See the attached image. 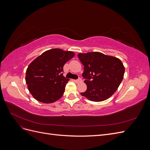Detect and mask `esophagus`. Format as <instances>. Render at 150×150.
Returning a JSON list of instances; mask_svg holds the SVG:
<instances>
[{
	"label": "esophagus",
	"instance_id": "1",
	"mask_svg": "<svg viewBox=\"0 0 150 150\" xmlns=\"http://www.w3.org/2000/svg\"><path fill=\"white\" fill-rule=\"evenodd\" d=\"M82 79H81V78H79V79H76V80H75V82L76 83H81L82 82Z\"/></svg>",
	"mask_w": 150,
	"mask_h": 150
}]
</instances>
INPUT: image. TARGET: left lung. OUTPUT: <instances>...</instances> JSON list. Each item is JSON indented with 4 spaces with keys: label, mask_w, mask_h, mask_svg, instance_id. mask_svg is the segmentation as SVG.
<instances>
[{
    "label": "left lung",
    "mask_w": 150,
    "mask_h": 150,
    "mask_svg": "<svg viewBox=\"0 0 150 150\" xmlns=\"http://www.w3.org/2000/svg\"><path fill=\"white\" fill-rule=\"evenodd\" d=\"M84 67L83 78L87 80L83 96L100 102L110 98L118 88L125 74V67L120 59L99 52L79 53L78 55Z\"/></svg>",
    "instance_id": "8db88e82"
}]
</instances>
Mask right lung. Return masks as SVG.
Here are the masks:
<instances>
[{
  "instance_id": "obj_1",
  "label": "right lung",
  "mask_w": 150,
  "mask_h": 150,
  "mask_svg": "<svg viewBox=\"0 0 150 150\" xmlns=\"http://www.w3.org/2000/svg\"><path fill=\"white\" fill-rule=\"evenodd\" d=\"M74 56L72 51L55 48L44 52L30 63L26 71L25 82L34 99L49 104L62 96L69 80L62 74L63 67Z\"/></svg>"
}]
</instances>
